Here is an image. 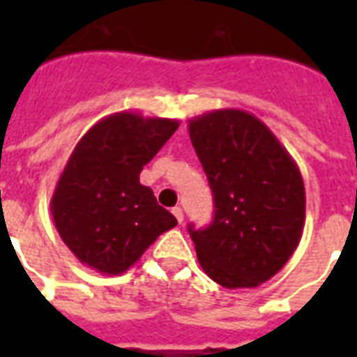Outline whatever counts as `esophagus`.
Listing matches in <instances>:
<instances>
[{"label": "esophagus", "mask_w": 357, "mask_h": 357, "mask_svg": "<svg viewBox=\"0 0 357 357\" xmlns=\"http://www.w3.org/2000/svg\"><path fill=\"white\" fill-rule=\"evenodd\" d=\"M172 213H174V217L178 218V222H179V224L183 222V209H181V207H174Z\"/></svg>", "instance_id": "34e87169"}]
</instances>
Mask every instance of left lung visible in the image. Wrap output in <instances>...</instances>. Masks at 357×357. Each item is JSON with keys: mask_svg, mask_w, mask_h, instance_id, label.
Listing matches in <instances>:
<instances>
[{"mask_svg": "<svg viewBox=\"0 0 357 357\" xmlns=\"http://www.w3.org/2000/svg\"><path fill=\"white\" fill-rule=\"evenodd\" d=\"M189 135L215 200L213 222L189 228L200 266L226 289L257 287L282 271L302 238L298 165L265 123L241 109L195 116Z\"/></svg>", "mask_w": 357, "mask_h": 357, "instance_id": "8db88e82", "label": "left lung"}]
</instances>
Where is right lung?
<instances>
[{
    "instance_id": "1",
    "label": "right lung",
    "mask_w": 357,
    "mask_h": 357,
    "mask_svg": "<svg viewBox=\"0 0 357 357\" xmlns=\"http://www.w3.org/2000/svg\"><path fill=\"white\" fill-rule=\"evenodd\" d=\"M178 126L122 111L94 123L75 144L50 209L63 243L83 265L122 274L159 235L178 226L139 179Z\"/></svg>"
}]
</instances>
